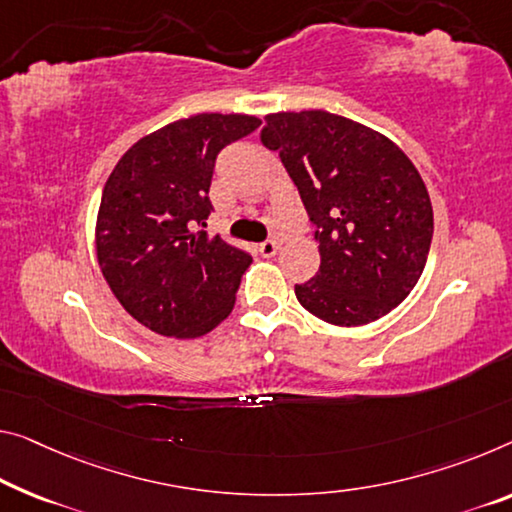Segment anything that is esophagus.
Wrapping results in <instances>:
<instances>
[{
    "mask_svg": "<svg viewBox=\"0 0 512 512\" xmlns=\"http://www.w3.org/2000/svg\"><path fill=\"white\" fill-rule=\"evenodd\" d=\"M258 251H261V256L272 258L279 251V242L277 240H265V242H261V247H258Z\"/></svg>",
    "mask_w": 512,
    "mask_h": 512,
    "instance_id": "34e87169",
    "label": "esophagus"
}]
</instances>
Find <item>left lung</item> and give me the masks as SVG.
<instances>
[{"label":"left lung","mask_w":512,"mask_h":512,"mask_svg":"<svg viewBox=\"0 0 512 512\" xmlns=\"http://www.w3.org/2000/svg\"><path fill=\"white\" fill-rule=\"evenodd\" d=\"M261 141L279 151L316 226L320 267L297 283V300L338 327L387 316L421 279L432 242L430 196L410 157L322 109L267 114Z\"/></svg>","instance_id":"obj_1"}]
</instances>
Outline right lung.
I'll use <instances>...</instances> for the list:
<instances>
[{
    "label": "right lung",
    "instance_id": "right-lung-1",
    "mask_svg": "<svg viewBox=\"0 0 512 512\" xmlns=\"http://www.w3.org/2000/svg\"><path fill=\"white\" fill-rule=\"evenodd\" d=\"M247 114H196L139 139L102 190L96 249L123 309L162 336L196 338L233 311L245 249L208 238L212 171L224 146L254 132Z\"/></svg>",
    "mask_w": 512,
    "mask_h": 512
}]
</instances>
